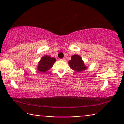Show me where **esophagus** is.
Here are the masks:
<instances>
[{
    "label": "esophagus",
    "mask_w": 124,
    "mask_h": 124,
    "mask_svg": "<svg viewBox=\"0 0 124 124\" xmlns=\"http://www.w3.org/2000/svg\"><path fill=\"white\" fill-rule=\"evenodd\" d=\"M65 59L64 58H63V59H60V60L61 61H65Z\"/></svg>",
    "instance_id": "esophagus-1"
}]
</instances>
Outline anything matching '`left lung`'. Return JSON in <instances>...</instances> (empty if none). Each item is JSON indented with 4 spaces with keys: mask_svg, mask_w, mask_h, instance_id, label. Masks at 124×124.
I'll list each match as a JSON object with an SVG mask.
<instances>
[{
    "mask_svg": "<svg viewBox=\"0 0 124 124\" xmlns=\"http://www.w3.org/2000/svg\"><path fill=\"white\" fill-rule=\"evenodd\" d=\"M70 68L76 72H80L85 70L87 68L84 64L81 57L78 55H74L71 56V60L68 62Z\"/></svg>",
    "mask_w": 124,
    "mask_h": 124,
    "instance_id": "1",
    "label": "left lung"
}]
</instances>
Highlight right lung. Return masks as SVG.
<instances>
[{"label": "right lung", "mask_w": 124, "mask_h": 124, "mask_svg": "<svg viewBox=\"0 0 124 124\" xmlns=\"http://www.w3.org/2000/svg\"><path fill=\"white\" fill-rule=\"evenodd\" d=\"M55 61L56 59L54 57L45 55L38 62L37 70L40 72H45L53 67Z\"/></svg>", "instance_id": "1"}]
</instances>
